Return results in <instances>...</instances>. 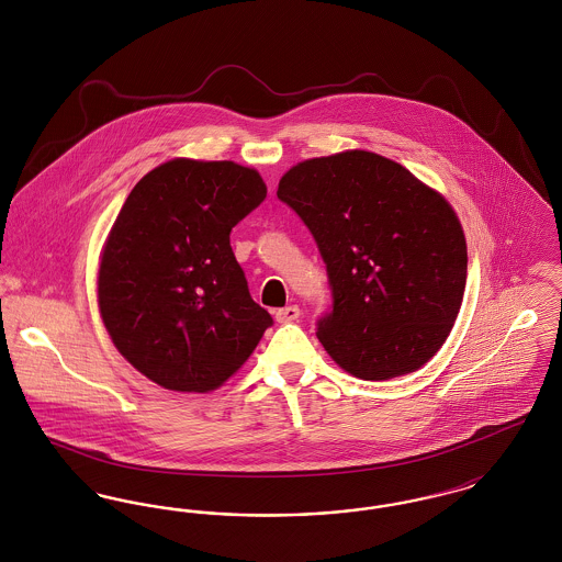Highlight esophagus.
<instances>
[{
  "instance_id": "obj_1",
  "label": "esophagus",
  "mask_w": 562,
  "mask_h": 562,
  "mask_svg": "<svg viewBox=\"0 0 562 562\" xmlns=\"http://www.w3.org/2000/svg\"><path fill=\"white\" fill-rule=\"evenodd\" d=\"M301 316V310L296 305H289V307H282L276 312V321L280 324H286V322H294Z\"/></svg>"
}]
</instances>
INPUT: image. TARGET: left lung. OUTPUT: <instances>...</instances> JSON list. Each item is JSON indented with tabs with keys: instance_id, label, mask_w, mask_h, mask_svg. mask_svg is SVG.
Segmentation results:
<instances>
[{
	"instance_id": "obj_1",
	"label": "left lung",
	"mask_w": 562,
	"mask_h": 562,
	"mask_svg": "<svg viewBox=\"0 0 562 562\" xmlns=\"http://www.w3.org/2000/svg\"><path fill=\"white\" fill-rule=\"evenodd\" d=\"M312 232L333 291L318 339L348 373H413L453 328L468 248L451 204L404 166L353 149L293 166L278 186Z\"/></svg>"
}]
</instances>
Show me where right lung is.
<instances>
[{
  "label": "right lung",
  "mask_w": 562,
  "mask_h": 562,
  "mask_svg": "<svg viewBox=\"0 0 562 562\" xmlns=\"http://www.w3.org/2000/svg\"><path fill=\"white\" fill-rule=\"evenodd\" d=\"M268 195L236 161L177 158L147 172L109 232L99 307L138 373L175 392H211L273 321L248 293L229 234Z\"/></svg>",
  "instance_id": "obj_1"
}]
</instances>
